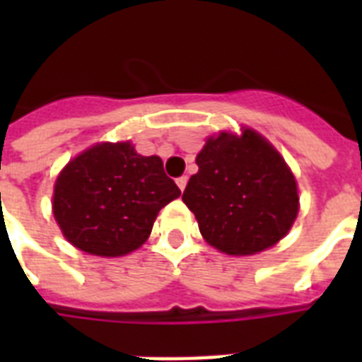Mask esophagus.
I'll return each mask as SVG.
<instances>
[{"mask_svg": "<svg viewBox=\"0 0 362 362\" xmlns=\"http://www.w3.org/2000/svg\"><path fill=\"white\" fill-rule=\"evenodd\" d=\"M176 186L180 187V192H184L187 186V176H180V178H176Z\"/></svg>", "mask_w": 362, "mask_h": 362, "instance_id": "obj_1", "label": "esophagus"}]
</instances>
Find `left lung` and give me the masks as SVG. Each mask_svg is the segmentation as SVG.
<instances>
[{
	"label": "left lung",
	"mask_w": 362,
	"mask_h": 362,
	"mask_svg": "<svg viewBox=\"0 0 362 362\" xmlns=\"http://www.w3.org/2000/svg\"><path fill=\"white\" fill-rule=\"evenodd\" d=\"M182 201L218 252L244 257L276 246L297 220L298 187L274 144L252 127L220 131L199 150Z\"/></svg>",
	"instance_id": "8db88e82"
}]
</instances>
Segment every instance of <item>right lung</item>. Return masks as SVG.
<instances>
[{
    "label": "right lung",
    "instance_id": "add662e5",
    "mask_svg": "<svg viewBox=\"0 0 362 362\" xmlns=\"http://www.w3.org/2000/svg\"><path fill=\"white\" fill-rule=\"evenodd\" d=\"M178 197L159 156H141L131 141H103L59 170L52 214L76 250L122 257L148 240L159 210Z\"/></svg>",
    "mask_w": 362,
    "mask_h": 362
}]
</instances>
